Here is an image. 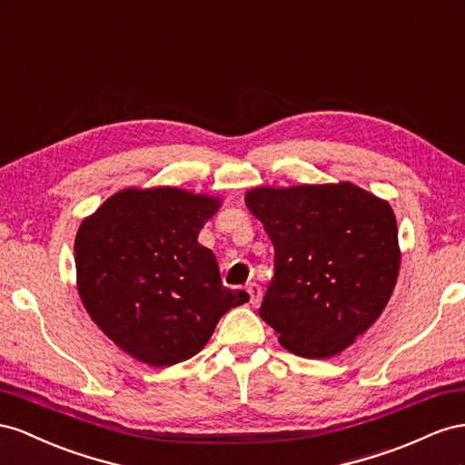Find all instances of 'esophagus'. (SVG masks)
Returning <instances> with one entry per match:
<instances>
[{"label": "esophagus", "instance_id": "obj_1", "mask_svg": "<svg viewBox=\"0 0 465 465\" xmlns=\"http://www.w3.org/2000/svg\"><path fill=\"white\" fill-rule=\"evenodd\" d=\"M247 294H249L251 303H253V306H259L261 300H262V290H261V286L257 282H251L247 286Z\"/></svg>", "mask_w": 465, "mask_h": 465}]
</instances>
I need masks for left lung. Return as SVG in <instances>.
<instances>
[{"label": "left lung", "instance_id": "obj_1", "mask_svg": "<svg viewBox=\"0 0 465 465\" xmlns=\"http://www.w3.org/2000/svg\"><path fill=\"white\" fill-rule=\"evenodd\" d=\"M245 204L274 245L259 315L298 356L323 361L349 349L386 310L400 274L390 203L341 181L255 187Z\"/></svg>", "mask_w": 465, "mask_h": 465}]
</instances>
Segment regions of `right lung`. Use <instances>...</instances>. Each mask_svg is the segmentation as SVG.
<instances>
[{
	"instance_id": "obj_1",
	"label": "right lung",
	"mask_w": 465,
	"mask_h": 465,
	"mask_svg": "<svg viewBox=\"0 0 465 465\" xmlns=\"http://www.w3.org/2000/svg\"><path fill=\"white\" fill-rule=\"evenodd\" d=\"M218 196L177 187H130L79 225L77 292L116 347L163 368L204 349L220 317L249 300L222 284L218 261L198 243Z\"/></svg>"
}]
</instances>
